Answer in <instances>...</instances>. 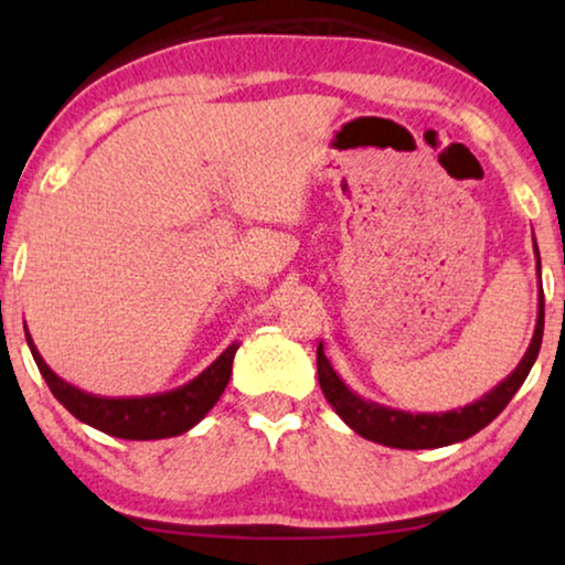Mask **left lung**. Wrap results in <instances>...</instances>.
<instances>
[{
    "instance_id": "obj_1",
    "label": "left lung",
    "mask_w": 565,
    "mask_h": 565,
    "mask_svg": "<svg viewBox=\"0 0 565 565\" xmlns=\"http://www.w3.org/2000/svg\"><path fill=\"white\" fill-rule=\"evenodd\" d=\"M535 259H537V275H540V254L535 244ZM543 329H545V296H543V282H540V298H537V323L532 342L524 352L512 373L501 381L497 388H491L486 396H481L473 404L455 408V412H439V414H412L401 412V408H391L375 401H367L358 396V393L347 388V383L334 373L331 362L323 354V344L319 342L316 350V365H319V383L321 391L331 408L342 416L347 427L358 431L360 437L373 439L377 445L385 447H398V450H435V447H447L462 439L473 437L476 431H481L486 424H491L497 416L504 412L509 401L524 377L530 375L532 365H535L540 344H543Z\"/></svg>"
}]
</instances>
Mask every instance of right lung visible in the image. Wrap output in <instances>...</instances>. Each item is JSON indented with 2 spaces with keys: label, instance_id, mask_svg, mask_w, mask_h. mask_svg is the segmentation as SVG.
I'll return each mask as SVG.
<instances>
[{
  "label": "right lung",
  "instance_id": "obj_1",
  "mask_svg": "<svg viewBox=\"0 0 565 565\" xmlns=\"http://www.w3.org/2000/svg\"><path fill=\"white\" fill-rule=\"evenodd\" d=\"M25 339L43 381L49 383L58 404H64L66 412H72L79 422L120 439H164L184 435V431L195 427L215 406L221 393L226 391L231 365H234V354L238 350V342L226 347L221 358H215V362H211L203 373L174 391L138 398H105L79 391L76 385L66 383L64 377H58L45 365L28 331Z\"/></svg>",
  "mask_w": 565,
  "mask_h": 565
}]
</instances>
